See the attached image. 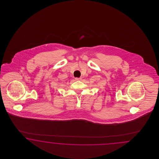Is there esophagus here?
Returning a JSON list of instances; mask_svg holds the SVG:
<instances>
[{"instance_id":"1","label":"esophagus","mask_w":159,"mask_h":159,"mask_svg":"<svg viewBox=\"0 0 159 159\" xmlns=\"http://www.w3.org/2000/svg\"><path fill=\"white\" fill-rule=\"evenodd\" d=\"M75 80H82V78H81V77H79V78L76 77V78H75Z\"/></svg>"}]
</instances>
